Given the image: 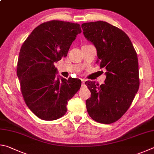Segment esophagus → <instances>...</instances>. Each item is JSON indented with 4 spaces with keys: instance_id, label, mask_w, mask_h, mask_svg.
Masks as SVG:
<instances>
[{
    "instance_id": "obj_1",
    "label": "esophagus",
    "mask_w": 154,
    "mask_h": 154,
    "mask_svg": "<svg viewBox=\"0 0 154 154\" xmlns=\"http://www.w3.org/2000/svg\"><path fill=\"white\" fill-rule=\"evenodd\" d=\"M81 80H82V84H85V81H86V80H85V79H81Z\"/></svg>"
}]
</instances>
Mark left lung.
I'll return each mask as SVG.
<instances>
[{"mask_svg": "<svg viewBox=\"0 0 154 154\" xmlns=\"http://www.w3.org/2000/svg\"><path fill=\"white\" fill-rule=\"evenodd\" d=\"M83 34L95 45L105 84L85 82L91 95L86 101L88 114L96 122H115L125 114L139 90V63L135 50L125 32L106 21L82 24Z\"/></svg>", "mask_w": 154, "mask_h": 154, "instance_id": "8db88e82", "label": "left lung"}]
</instances>
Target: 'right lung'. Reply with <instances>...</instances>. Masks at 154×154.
<instances>
[{"instance_id":"1","label":"right lung","mask_w":154,"mask_h":154,"mask_svg":"<svg viewBox=\"0 0 154 154\" xmlns=\"http://www.w3.org/2000/svg\"><path fill=\"white\" fill-rule=\"evenodd\" d=\"M81 32L79 23L47 21L37 26L21 46L17 66L21 91L29 109L40 119L64 116L67 102L80 89V79L56 77L54 63L66 57Z\"/></svg>"}]
</instances>
